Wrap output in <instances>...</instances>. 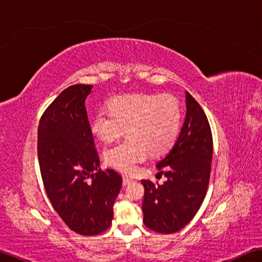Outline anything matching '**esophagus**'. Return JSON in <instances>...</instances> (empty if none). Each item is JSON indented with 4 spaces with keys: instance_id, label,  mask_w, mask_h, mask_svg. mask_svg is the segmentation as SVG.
I'll list each match as a JSON object with an SVG mask.
<instances>
[{
    "instance_id": "34e87169",
    "label": "esophagus",
    "mask_w": 262,
    "mask_h": 262,
    "mask_svg": "<svg viewBox=\"0 0 262 262\" xmlns=\"http://www.w3.org/2000/svg\"><path fill=\"white\" fill-rule=\"evenodd\" d=\"M132 182H133V179H130V178H128V177H124V178H122V186L130 185Z\"/></svg>"
}]
</instances>
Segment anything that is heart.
<instances>
[{"instance_id":"1","label":"heart","mask_w":262,"mask_h":262,"mask_svg":"<svg viewBox=\"0 0 262 262\" xmlns=\"http://www.w3.org/2000/svg\"><path fill=\"white\" fill-rule=\"evenodd\" d=\"M109 111L93 115L90 129L99 141L111 143L127 132L128 140L105 149L104 160L124 173H133L149 153L162 154L176 141L181 111L177 99L168 94L134 93L117 96Z\"/></svg>"}]
</instances>
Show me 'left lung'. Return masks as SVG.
Segmentation results:
<instances>
[{
	"mask_svg": "<svg viewBox=\"0 0 262 262\" xmlns=\"http://www.w3.org/2000/svg\"><path fill=\"white\" fill-rule=\"evenodd\" d=\"M186 117L173 147L157 164L163 185L142 180L143 222L149 230L171 234L183 229L203 204L210 176L213 140L207 117L187 91Z\"/></svg>",
	"mask_w": 262,
	"mask_h": 262,
	"instance_id": "left-lung-1",
	"label": "left lung"
}]
</instances>
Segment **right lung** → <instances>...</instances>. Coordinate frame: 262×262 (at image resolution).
Here are the masks:
<instances>
[{"label":"right lung","instance_id":"right-lung-1","mask_svg":"<svg viewBox=\"0 0 262 262\" xmlns=\"http://www.w3.org/2000/svg\"><path fill=\"white\" fill-rule=\"evenodd\" d=\"M91 91L92 85L85 84L65 89L38 127V161L47 196L64 223L81 235H97L110 226L122 182L115 170L99 169L85 109Z\"/></svg>","mask_w":262,"mask_h":262}]
</instances>
